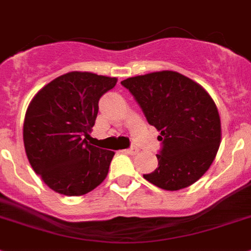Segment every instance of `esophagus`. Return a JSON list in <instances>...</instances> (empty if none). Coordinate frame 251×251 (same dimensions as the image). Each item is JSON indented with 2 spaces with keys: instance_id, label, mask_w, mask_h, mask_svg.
I'll list each match as a JSON object with an SVG mask.
<instances>
[{
  "instance_id": "esophagus-1",
  "label": "esophagus",
  "mask_w": 251,
  "mask_h": 251,
  "mask_svg": "<svg viewBox=\"0 0 251 251\" xmlns=\"http://www.w3.org/2000/svg\"><path fill=\"white\" fill-rule=\"evenodd\" d=\"M125 153H126V154H130V155H135V154H138V153H139V149L136 148V147H131L130 149H126Z\"/></svg>"
}]
</instances>
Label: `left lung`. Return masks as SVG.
Returning <instances> with one entry per match:
<instances>
[{
  "label": "left lung",
  "instance_id": "left-lung-1",
  "mask_svg": "<svg viewBox=\"0 0 251 251\" xmlns=\"http://www.w3.org/2000/svg\"><path fill=\"white\" fill-rule=\"evenodd\" d=\"M163 143L158 167L144 175L151 184L176 191L197 182L220 148L221 119L201 84L176 71H155L122 80Z\"/></svg>",
  "mask_w": 251,
  "mask_h": 251
}]
</instances>
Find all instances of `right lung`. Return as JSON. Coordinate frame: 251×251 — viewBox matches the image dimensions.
I'll use <instances>...</instances> for the list:
<instances>
[{"instance_id": "1", "label": "right lung", "mask_w": 251, "mask_h": 251, "mask_svg": "<svg viewBox=\"0 0 251 251\" xmlns=\"http://www.w3.org/2000/svg\"><path fill=\"white\" fill-rule=\"evenodd\" d=\"M116 83V77L71 71L44 85L29 103L25 153L35 174L56 193L80 197L107 177L115 151L90 145L86 138L100 97Z\"/></svg>"}]
</instances>
